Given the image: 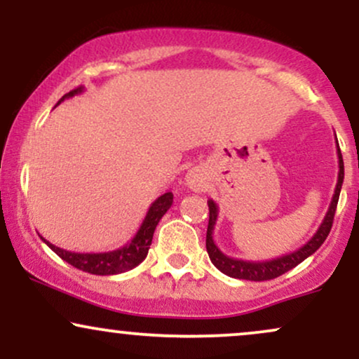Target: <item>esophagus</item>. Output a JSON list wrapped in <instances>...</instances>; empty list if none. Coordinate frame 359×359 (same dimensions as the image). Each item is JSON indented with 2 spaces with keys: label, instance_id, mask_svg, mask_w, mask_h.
Returning a JSON list of instances; mask_svg holds the SVG:
<instances>
[{
  "label": "esophagus",
  "instance_id": "1",
  "mask_svg": "<svg viewBox=\"0 0 359 359\" xmlns=\"http://www.w3.org/2000/svg\"><path fill=\"white\" fill-rule=\"evenodd\" d=\"M184 182L192 192H204L205 189H208V175H205L204 170H201V168H191V170L185 174Z\"/></svg>",
  "mask_w": 359,
  "mask_h": 359
}]
</instances>
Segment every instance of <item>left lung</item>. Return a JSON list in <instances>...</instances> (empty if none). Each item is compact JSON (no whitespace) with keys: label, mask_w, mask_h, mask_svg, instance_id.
I'll use <instances>...</instances> for the list:
<instances>
[{"label":"left lung","mask_w":359,"mask_h":359,"mask_svg":"<svg viewBox=\"0 0 359 359\" xmlns=\"http://www.w3.org/2000/svg\"><path fill=\"white\" fill-rule=\"evenodd\" d=\"M337 143V140H336ZM337 162H339V172H337V184L334 189V194H332L331 204H329L327 212H325L323 222H320L319 229L314 233V236L309 240L306 245L300 246L299 250L292 251V253L283 255V257L265 259V262H246V259L233 258L224 255L222 251L217 248V245L212 240L214 226H216L217 214H219V209H217V204L214 203L212 199L208 201L209 205V224H208V234H205V248H208L209 258L214 263L217 270L222 271L224 275L233 278H241V280H251V282H263V280H271L277 278L280 275H283L285 271L295 269L299 263H302L304 259L311 257L312 253H316L317 250L320 248V245L325 241L329 231L332 228V219H334V212L337 208V201H339V192L341 187H343L344 180V162L343 155H341L339 145H337Z\"/></svg>","instance_id":"obj_1"}]
</instances>
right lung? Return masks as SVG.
<instances>
[{
  "instance_id": "right-lung-1",
  "label": "right lung",
  "mask_w": 359,
  "mask_h": 359,
  "mask_svg": "<svg viewBox=\"0 0 359 359\" xmlns=\"http://www.w3.org/2000/svg\"><path fill=\"white\" fill-rule=\"evenodd\" d=\"M81 93H84V88H82V86L71 90V93H67L65 96H62L57 104H60L64 100H69V97H74L76 94ZM172 203H174V194L172 192H165L163 196H160L158 199H155L150 208H148L145 219H143L142 226L138 228L137 234L131 238V241L128 243V245L121 246V248L113 251H102V253H76V251H67L52 245V243L45 240L43 236L40 238H42L45 245H47L52 251H55L64 262L71 263L76 269L88 271V273L93 275H118L123 273V271L135 269V266H138L140 263L147 258L151 240H154L156 224L162 219L163 214L170 209Z\"/></svg>"
}]
</instances>
